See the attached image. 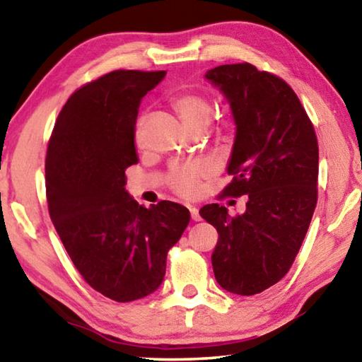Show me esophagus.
Wrapping results in <instances>:
<instances>
[{"mask_svg": "<svg viewBox=\"0 0 362 362\" xmlns=\"http://www.w3.org/2000/svg\"><path fill=\"white\" fill-rule=\"evenodd\" d=\"M188 209H189V214H192V218L194 220V222H199L201 216H199V209H198V207H196V206H189Z\"/></svg>", "mask_w": 362, "mask_h": 362, "instance_id": "esophagus-1", "label": "esophagus"}]
</instances>
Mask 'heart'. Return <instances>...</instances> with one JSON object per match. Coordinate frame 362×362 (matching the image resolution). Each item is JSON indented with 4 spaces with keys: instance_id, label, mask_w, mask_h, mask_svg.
I'll return each mask as SVG.
<instances>
[{
    "instance_id": "heart-1",
    "label": "heart",
    "mask_w": 362,
    "mask_h": 362,
    "mask_svg": "<svg viewBox=\"0 0 362 362\" xmlns=\"http://www.w3.org/2000/svg\"><path fill=\"white\" fill-rule=\"evenodd\" d=\"M173 107L179 113L182 121L185 122L188 129L204 124L209 119L211 115V103L204 95L196 93H183L174 97ZM140 129H142V122H137L136 126V142H140ZM211 173V166L204 161L194 163H177L170 168L169 173V183L170 188L175 193H179L185 198H192L196 194L199 188V179Z\"/></svg>"
}]
</instances>
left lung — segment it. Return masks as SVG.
I'll use <instances>...</instances> for the list:
<instances>
[{
	"mask_svg": "<svg viewBox=\"0 0 362 362\" xmlns=\"http://www.w3.org/2000/svg\"><path fill=\"white\" fill-rule=\"evenodd\" d=\"M230 103L236 124L225 196L247 194L246 212L207 204L201 217L218 231L212 254L217 283L254 296L286 276L305 240L317 201V140L292 88L247 62L206 73Z\"/></svg>",
	"mask_w": 362,
	"mask_h": 362,
	"instance_id": "left-lung-1",
	"label": "left lung"
}]
</instances>
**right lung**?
<instances>
[{
  "mask_svg": "<svg viewBox=\"0 0 362 362\" xmlns=\"http://www.w3.org/2000/svg\"><path fill=\"white\" fill-rule=\"evenodd\" d=\"M164 76L116 70L84 84L60 110L47 144L49 216L86 283L115 302L161 286L169 249L189 222L187 207L161 201L146 209L126 189V169L139 163L140 100Z\"/></svg>",
  "mask_w": 362,
  "mask_h": 362,
  "instance_id": "right-lung-1",
  "label": "right lung"
}]
</instances>
